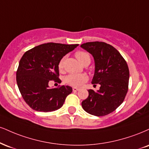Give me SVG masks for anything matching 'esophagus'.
Wrapping results in <instances>:
<instances>
[{"label":"esophagus","mask_w":149,"mask_h":149,"mask_svg":"<svg viewBox=\"0 0 149 149\" xmlns=\"http://www.w3.org/2000/svg\"><path fill=\"white\" fill-rule=\"evenodd\" d=\"M79 88H77V87H73V92H78L79 90Z\"/></svg>","instance_id":"obj_1"}]
</instances>
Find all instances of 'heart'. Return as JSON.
<instances>
[{"label": "heart", "instance_id": "1", "mask_svg": "<svg viewBox=\"0 0 149 149\" xmlns=\"http://www.w3.org/2000/svg\"><path fill=\"white\" fill-rule=\"evenodd\" d=\"M76 57L80 63L84 64L86 62H90L91 58L88 53L83 51H78L76 53ZM64 58L61 59L58 64V68L60 70H62L64 67ZM87 80V77L86 75L82 73L78 74H69L65 77L64 81L66 83L73 86V87H80L82 84Z\"/></svg>", "mask_w": 149, "mask_h": 149}]
</instances>
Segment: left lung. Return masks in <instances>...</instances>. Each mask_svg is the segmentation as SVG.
Listing matches in <instances>:
<instances>
[{"instance_id":"obj_1","label":"left lung","mask_w":149,"mask_h":149,"mask_svg":"<svg viewBox=\"0 0 149 149\" xmlns=\"http://www.w3.org/2000/svg\"><path fill=\"white\" fill-rule=\"evenodd\" d=\"M80 47L94 57L95 70L92 83L101 85L96 92L88 89L89 96L82 102V107L92 115H107L124 100L128 87V67L119 52L106 43L87 42Z\"/></svg>"}]
</instances>
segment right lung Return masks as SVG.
<instances>
[{
	"instance_id": "1",
	"label": "right lung",
	"mask_w": 149,
	"mask_h": 149,
	"mask_svg": "<svg viewBox=\"0 0 149 149\" xmlns=\"http://www.w3.org/2000/svg\"><path fill=\"white\" fill-rule=\"evenodd\" d=\"M78 44L47 43L35 46L23 54L17 71L18 87L23 99L38 112H53L63 105L66 97L72 92L70 86L50 88V80L58 78V64L64 55Z\"/></svg>"
}]
</instances>
